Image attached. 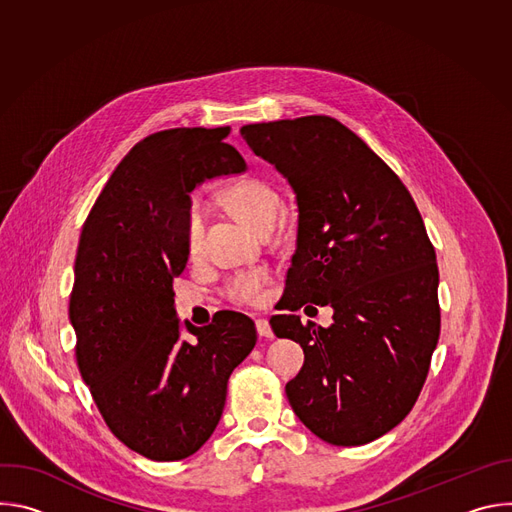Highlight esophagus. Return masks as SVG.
I'll return each instance as SVG.
<instances>
[{
  "mask_svg": "<svg viewBox=\"0 0 512 512\" xmlns=\"http://www.w3.org/2000/svg\"><path fill=\"white\" fill-rule=\"evenodd\" d=\"M255 326H257V334H259L261 338H273V336H275L273 330H271V326H269V320L259 318V320H255Z\"/></svg>",
  "mask_w": 512,
  "mask_h": 512,
  "instance_id": "34e87169",
  "label": "esophagus"
}]
</instances>
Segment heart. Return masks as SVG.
Listing matches in <instances>:
<instances>
[{
  "label": "heart",
  "instance_id": "1",
  "mask_svg": "<svg viewBox=\"0 0 512 512\" xmlns=\"http://www.w3.org/2000/svg\"><path fill=\"white\" fill-rule=\"evenodd\" d=\"M227 200L243 221L259 233L275 225L281 210L279 194L267 182L257 178L243 180L231 186L227 192ZM182 239L188 259H200L206 249V208L198 198H194L186 210ZM269 279L271 275L265 269L241 271L227 281L223 294L235 304L259 306L265 298V287Z\"/></svg>",
  "mask_w": 512,
  "mask_h": 512
}]
</instances>
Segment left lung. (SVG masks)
<instances>
[{
	"label": "left lung",
	"instance_id": "left-lung-1",
	"mask_svg": "<svg viewBox=\"0 0 512 512\" xmlns=\"http://www.w3.org/2000/svg\"><path fill=\"white\" fill-rule=\"evenodd\" d=\"M249 148L298 200L285 310H334L332 326L269 320L304 348L285 385L300 421L332 446H362L399 425L440 338L435 251L399 176L340 121L308 115L243 125Z\"/></svg>",
	"mask_w": 512,
	"mask_h": 512
}]
</instances>
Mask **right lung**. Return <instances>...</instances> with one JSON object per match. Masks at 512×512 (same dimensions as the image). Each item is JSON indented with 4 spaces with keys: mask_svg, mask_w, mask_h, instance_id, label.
I'll use <instances>...</instances> for the list:
<instances>
[{
    "mask_svg": "<svg viewBox=\"0 0 512 512\" xmlns=\"http://www.w3.org/2000/svg\"><path fill=\"white\" fill-rule=\"evenodd\" d=\"M231 127L152 133L121 160L83 225L68 316L79 371L105 423L129 450L174 462L198 452L227 401L235 367L257 342L255 322L216 312L180 338L172 281L186 267L190 192L247 164Z\"/></svg>",
    "mask_w": 512,
    "mask_h": 512,
    "instance_id": "right-lung-1",
    "label": "right lung"
}]
</instances>
